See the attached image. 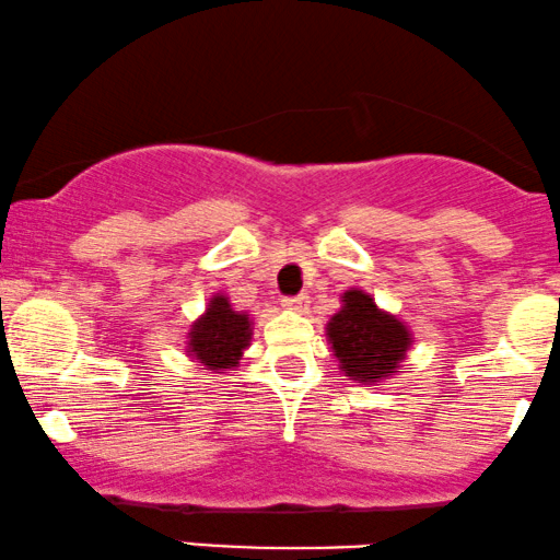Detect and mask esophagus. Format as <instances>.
Instances as JSON below:
<instances>
[{"label":"esophagus","mask_w":560,"mask_h":560,"mask_svg":"<svg viewBox=\"0 0 560 560\" xmlns=\"http://www.w3.org/2000/svg\"><path fill=\"white\" fill-rule=\"evenodd\" d=\"M282 306H285L288 312H304L306 295H291V299H282Z\"/></svg>","instance_id":"obj_1"}]
</instances>
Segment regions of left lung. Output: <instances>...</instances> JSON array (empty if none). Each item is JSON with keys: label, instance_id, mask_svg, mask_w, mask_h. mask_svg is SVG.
<instances>
[{"label": "left lung", "instance_id": "8db88e82", "mask_svg": "<svg viewBox=\"0 0 560 560\" xmlns=\"http://www.w3.org/2000/svg\"><path fill=\"white\" fill-rule=\"evenodd\" d=\"M343 306L327 322V340L340 372L361 385H377L398 372L413 338L396 314L374 304L370 293L351 288L340 295Z\"/></svg>", "mask_w": 560, "mask_h": 560}]
</instances>
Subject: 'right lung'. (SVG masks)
<instances>
[{
	"instance_id": "right-lung-1",
	"label": "right lung",
	"mask_w": 560,
	"mask_h": 560,
	"mask_svg": "<svg viewBox=\"0 0 560 560\" xmlns=\"http://www.w3.org/2000/svg\"><path fill=\"white\" fill-rule=\"evenodd\" d=\"M254 322L246 312H235L228 295L214 293L207 312L190 325L186 353L209 372H228L238 366L248 346H252Z\"/></svg>"
}]
</instances>
